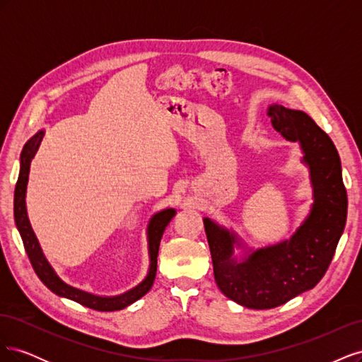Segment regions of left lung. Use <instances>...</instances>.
Here are the masks:
<instances>
[{
  "mask_svg": "<svg viewBox=\"0 0 362 362\" xmlns=\"http://www.w3.org/2000/svg\"><path fill=\"white\" fill-rule=\"evenodd\" d=\"M279 133L299 141L314 187L311 214L290 240L259 249L242 262L233 257L235 238L204 218L217 287L250 310H269L317 286L334 258L347 217V193L338 152L325 131L303 112L269 108Z\"/></svg>",
  "mask_w": 362,
  "mask_h": 362,
  "instance_id": "obj_1",
  "label": "left lung"
}]
</instances>
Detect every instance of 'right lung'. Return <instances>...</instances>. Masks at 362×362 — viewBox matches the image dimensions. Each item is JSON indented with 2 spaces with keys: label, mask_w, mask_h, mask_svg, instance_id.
Returning <instances> with one entry per match:
<instances>
[{
  "label": "right lung",
  "mask_w": 362,
  "mask_h": 362,
  "mask_svg": "<svg viewBox=\"0 0 362 362\" xmlns=\"http://www.w3.org/2000/svg\"><path fill=\"white\" fill-rule=\"evenodd\" d=\"M42 137H43V131H40V133H37L36 136H33L23 149V154H21V170H19L16 187H15V201H13L16 228L21 234V238H23V243H24V247H25V252H27L31 266H33V269H35L39 279L45 284V286L52 293H56L57 296H62V298H68L74 302H78L80 305H84V306H87V308H92L96 311L122 310V308H125V306L140 299L141 296H145L151 290L152 284H154L156 273H157V255H158L160 240L163 237L164 229H166V226L172 221V217L175 216V210L169 208V210H163L152 217V221L148 228L151 269H149L146 279L141 282L140 286H137L136 288H133L125 294L116 296V298H100V296L86 293V291H81L78 288H74V287L68 286V284H64L56 275V272L52 270L47 258L43 257L37 238H36L35 233H33L31 225L28 222L27 208H25V189H27V181H28L30 163H31L33 157H35L36 151L39 149Z\"/></svg>",
  "instance_id": "obj_1"
}]
</instances>
